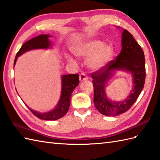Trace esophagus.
<instances>
[{
	"instance_id": "obj_1",
	"label": "esophagus",
	"mask_w": 160,
	"mask_h": 160,
	"mask_svg": "<svg viewBox=\"0 0 160 160\" xmlns=\"http://www.w3.org/2000/svg\"><path fill=\"white\" fill-rule=\"evenodd\" d=\"M79 79H80V82H82V81H84V80H86L88 79V77L87 75L84 73H82L79 76Z\"/></svg>"
}]
</instances>
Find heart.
<instances>
[{
	"mask_svg": "<svg viewBox=\"0 0 160 160\" xmlns=\"http://www.w3.org/2000/svg\"><path fill=\"white\" fill-rule=\"evenodd\" d=\"M73 52L78 56L89 57L87 60V66L91 69L97 71L106 67L113 59L115 49L111 45H106L100 40H89L75 47ZM71 62L75 60L70 56H67Z\"/></svg>",
	"mask_w": 160,
	"mask_h": 160,
	"instance_id": "heart-1",
	"label": "heart"
}]
</instances>
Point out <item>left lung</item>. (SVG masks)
Instances as JSON below:
<instances>
[{"label": "left lung", "mask_w": 160, "mask_h": 160, "mask_svg": "<svg viewBox=\"0 0 160 160\" xmlns=\"http://www.w3.org/2000/svg\"><path fill=\"white\" fill-rule=\"evenodd\" d=\"M122 46L121 52L115 59L110 61L102 69L91 73L94 88V105L100 113L107 116H114L127 111L137 100L144 86V53L140 45L127 29L122 32ZM117 69L130 71L134 77V88L127 100L112 102L106 97L104 87L112 71Z\"/></svg>", "instance_id": "8db88e82"}]
</instances>
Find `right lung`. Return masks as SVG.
<instances>
[{
    "label": "right lung",
    "instance_id": "right-lung-1",
    "mask_svg": "<svg viewBox=\"0 0 160 160\" xmlns=\"http://www.w3.org/2000/svg\"><path fill=\"white\" fill-rule=\"evenodd\" d=\"M49 35H40L28 40L22 45L21 48L17 53L13 65L16 64L17 58L21 54L28 52L29 50L35 49H47L51 46V42L49 40ZM79 76L78 73L63 75L62 76V93L58 104L54 108L47 113H40L34 111L29 108L32 113L41 120H56L62 118L65 115L69 108L71 96L73 91L79 84ZM28 107V106H27Z\"/></svg>",
    "mask_w": 160,
    "mask_h": 160
}]
</instances>
